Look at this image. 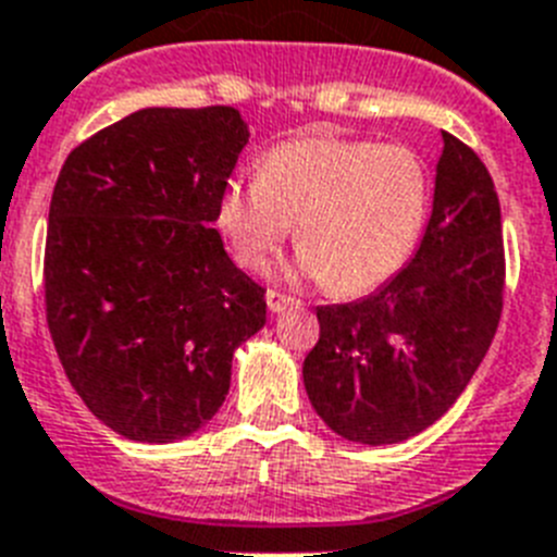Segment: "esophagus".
<instances>
[{
	"instance_id": "34e87169",
	"label": "esophagus",
	"mask_w": 557,
	"mask_h": 557,
	"mask_svg": "<svg viewBox=\"0 0 557 557\" xmlns=\"http://www.w3.org/2000/svg\"><path fill=\"white\" fill-rule=\"evenodd\" d=\"M265 306H269L271 314H283V311H292V308H300V300L292 297V294H283V292H265Z\"/></svg>"
}]
</instances>
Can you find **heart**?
Masks as SVG:
<instances>
[{
  "label": "heart",
  "instance_id": "1",
  "mask_svg": "<svg viewBox=\"0 0 557 557\" xmlns=\"http://www.w3.org/2000/svg\"><path fill=\"white\" fill-rule=\"evenodd\" d=\"M430 212V172L408 144L306 135L269 149L260 175L228 181L218 226L232 255L257 269L297 223L294 271L357 297L413 255Z\"/></svg>",
  "mask_w": 557,
  "mask_h": 557
}]
</instances>
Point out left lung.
<instances>
[{"label": "left lung", "mask_w": 557, "mask_h": 557, "mask_svg": "<svg viewBox=\"0 0 557 557\" xmlns=\"http://www.w3.org/2000/svg\"><path fill=\"white\" fill-rule=\"evenodd\" d=\"M428 228L371 297L320 306L306 394L336 436L396 445L442 419L479 371L504 300L502 207L473 149L442 135Z\"/></svg>", "instance_id": "left-lung-1"}]
</instances>
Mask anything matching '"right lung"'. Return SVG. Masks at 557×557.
Instances as JSON below:
<instances>
[{
	"mask_svg": "<svg viewBox=\"0 0 557 557\" xmlns=\"http://www.w3.org/2000/svg\"><path fill=\"white\" fill-rule=\"evenodd\" d=\"M249 127L235 107H147L78 144L55 181L45 306L70 385L110 430L166 445L221 410L265 288L212 223Z\"/></svg>",
	"mask_w": 557,
	"mask_h": 557,
	"instance_id": "1",
	"label": "right lung"
}]
</instances>
